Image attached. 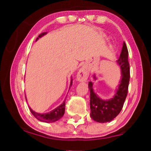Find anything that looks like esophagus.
<instances>
[{
    "mask_svg": "<svg viewBox=\"0 0 151 151\" xmlns=\"http://www.w3.org/2000/svg\"><path fill=\"white\" fill-rule=\"evenodd\" d=\"M88 75H89V71L87 69V67H82L78 71L77 74V80L80 82H84L86 81L88 79Z\"/></svg>",
    "mask_w": 151,
    "mask_h": 151,
    "instance_id": "obj_1",
    "label": "esophagus"
}]
</instances>
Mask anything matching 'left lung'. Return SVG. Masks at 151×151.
I'll use <instances>...</instances> for the list:
<instances>
[{
	"label": "left lung",
	"mask_w": 151,
	"mask_h": 151,
	"mask_svg": "<svg viewBox=\"0 0 151 151\" xmlns=\"http://www.w3.org/2000/svg\"><path fill=\"white\" fill-rule=\"evenodd\" d=\"M128 55L129 51L126 43L124 42L120 55L117 61L121 69L122 78L113 98L108 100L100 99L93 89V82H88V88L90 89V115L94 121L100 123L111 122L118 115L122 109L127 96L130 80V66ZM94 78H96L95 76Z\"/></svg>",
	"instance_id": "8db88e82"
}]
</instances>
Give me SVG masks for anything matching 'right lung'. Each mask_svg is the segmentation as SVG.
<instances>
[{
	"label": "right lung",
	"instance_id": "obj_1",
	"mask_svg": "<svg viewBox=\"0 0 151 151\" xmlns=\"http://www.w3.org/2000/svg\"><path fill=\"white\" fill-rule=\"evenodd\" d=\"M46 34H47L46 32L40 34L38 36V38H37L36 40H38L39 38H41V37L43 36ZM72 82H73V80H71L70 88H71V86L72 85ZM65 100H64L63 104L60 105L59 106H58L57 108H55V109H53V111H51L50 112L47 113H38L33 111L30 107H29V110L31 111V112H32L33 115H34L36 119H38V120H40L41 122H55L60 119L61 117L63 116L64 114H65Z\"/></svg>",
	"mask_w": 151,
	"mask_h": 151
}]
</instances>
